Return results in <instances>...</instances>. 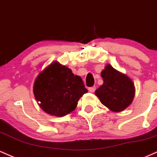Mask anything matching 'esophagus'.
Returning a JSON list of instances; mask_svg holds the SVG:
<instances>
[{
	"label": "esophagus",
	"mask_w": 157,
	"mask_h": 157,
	"mask_svg": "<svg viewBox=\"0 0 157 157\" xmlns=\"http://www.w3.org/2000/svg\"><path fill=\"white\" fill-rule=\"evenodd\" d=\"M88 90H89V92H90V93H94L95 90V86H92V87H89V89H88Z\"/></svg>",
	"instance_id": "1"
}]
</instances>
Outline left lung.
<instances>
[{
  "instance_id": "left-lung-1",
  "label": "left lung",
  "mask_w": 157,
  "mask_h": 157,
  "mask_svg": "<svg viewBox=\"0 0 157 157\" xmlns=\"http://www.w3.org/2000/svg\"><path fill=\"white\" fill-rule=\"evenodd\" d=\"M104 84L95 90L101 104L112 112H119L130 106L135 95V86L129 77L107 64L101 71Z\"/></svg>"
}]
</instances>
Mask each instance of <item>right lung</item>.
<instances>
[{
  "mask_svg": "<svg viewBox=\"0 0 157 157\" xmlns=\"http://www.w3.org/2000/svg\"><path fill=\"white\" fill-rule=\"evenodd\" d=\"M33 92L44 112L61 117L74 111L79 99L87 90L80 76L55 61L39 73Z\"/></svg>",
  "mask_w": 157,
  "mask_h": 157,
  "instance_id": "right-lung-1",
  "label": "right lung"
}]
</instances>
